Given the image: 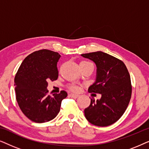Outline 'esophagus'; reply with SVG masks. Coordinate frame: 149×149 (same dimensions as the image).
Listing matches in <instances>:
<instances>
[{
  "instance_id": "obj_1",
  "label": "esophagus",
  "mask_w": 149,
  "mask_h": 149,
  "mask_svg": "<svg viewBox=\"0 0 149 149\" xmlns=\"http://www.w3.org/2000/svg\"><path fill=\"white\" fill-rule=\"evenodd\" d=\"M70 96L71 97H72V98H77L79 96V95L78 94H74V93H70Z\"/></svg>"
}]
</instances>
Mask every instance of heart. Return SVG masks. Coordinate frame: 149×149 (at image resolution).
Segmentation results:
<instances>
[{"label":"heart","instance_id":"obj_1","mask_svg":"<svg viewBox=\"0 0 149 149\" xmlns=\"http://www.w3.org/2000/svg\"><path fill=\"white\" fill-rule=\"evenodd\" d=\"M91 64V63L89 62H87V61H82V62L80 63V64ZM69 89H71V90L73 91H77L79 90V87L76 85H70V86H69Z\"/></svg>","mask_w":149,"mask_h":149}]
</instances>
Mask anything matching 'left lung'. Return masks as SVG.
<instances>
[{
	"label": "left lung",
	"instance_id": "left-lung-1",
	"mask_svg": "<svg viewBox=\"0 0 149 149\" xmlns=\"http://www.w3.org/2000/svg\"><path fill=\"white\" fill-rule=\"evenodd\" d=\"M95 63L96 79L89 87L90 93H100L101 98L91 99L85 109V116L93 125L106 127L119 120L125 113L131 99L130 75L121 60L102 52L81 54Z\"/></svg>",
	"mask_w": 149,
	"mask_h": 149
}]
</instances>
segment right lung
Wrapping results in <instances>:
<instances>
[{"label":"right lung","mask_w":149,"mask_h":149,"mask_svg":"<svg viewBox=\"0 0 149 149\" xmlns=\"http://www.w3.org/2000/svg\"><path fill=\"white\" fill-rule=\"evenodd\" d=\"M60 57L51 50L36 51L24 59L16 73L14 85L17 104L22 113L35 123L54 119L60 111L62 100L68 95L65 91L53 96L47 94V81L58 79L57 63Z\"/></svg>","instance_id":"obj_1"}]
</instances>
